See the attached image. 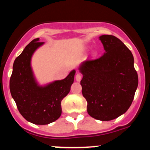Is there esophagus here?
Returning <instances> with one entry per match:
<instances>
[{"instance_id": "obj_1", "label": "esophagus", "mask_w": 150, "mask_h": 150, "mask_svg": "<svg viewBox=\"0 0 150 150\" xmlns=\"http://www.w3.org/2000/svg\"><path fill=\"white\" fill-rule=\"evenodd\" d=\"M81 79H82V75H81L80 74H77V75H75V80H76L77 82H80Z\"/></svg>"}]
</instances>
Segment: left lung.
I'll return each mask as SVG.
<instances>
[{
	"mask_svg": "<svg viewBox=\"0 0 150 150\" xmlns=\"http://www.w3.org/2000/svg\"><path fill=\"white\" fill-rule=\"evenodd\" d=\"M105 53L101 57L85 61L79 67L82 95L87 112L95 119L106 121L128 111L138 85L131 51L113 35H101Z\"/></svg>",
	"mask_w": 150,
	"mask_h": 150,
	"instance_id": "left-lung-1",
	"label": "left lung"
}]
</instances>
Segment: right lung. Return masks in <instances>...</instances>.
Segmentation results:
<instances>
[{
    "label": "right lung",
    "instance_id": "right-lung-1",
    "mask_svg": "<svg viewBox=\"0 0 150 150\" xmlns=\"http://www.w3.org/2000/svg\"><path fill=\"white\" fill-rule=\"evenodd\" d=\"M44 42L32 40L15 58L10 80V90L19 111L27 121L46 125L55 121L62 113L61 101L70 90L75 70L65 79L40 85L36 80L31 60L36 50Z\"/></svg>",
    "mask_w": 150,
    "mask_h": 150
}]
</instances>
